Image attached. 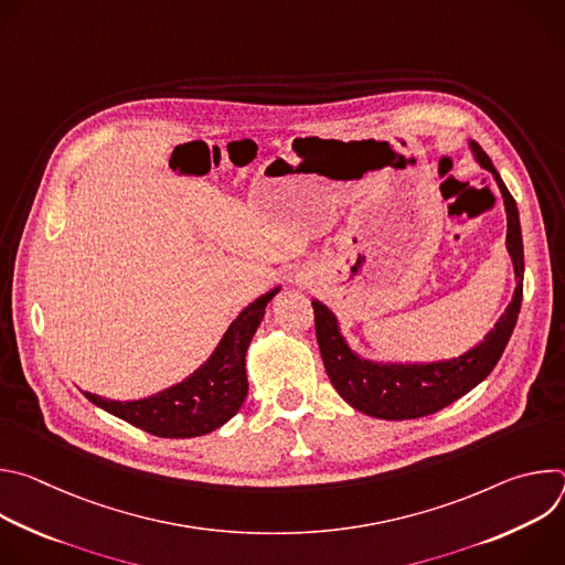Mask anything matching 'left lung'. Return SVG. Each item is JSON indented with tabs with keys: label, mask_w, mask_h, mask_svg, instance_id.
Listing matches in <instances>:
<instances>
[{
	"label": "left lung",
	"mask_w": 565,
	"mask_h": 565,
	"mask_svg": "<svg viewBox=\"0 0 565 565\" xmlns=\"http://www.w3.org/2000/svg\"><path fill=\"white\" fill-rule=\"evenodd\" d=\"M471 147L478 163L494 174L505 201L508 250L512 255L516 273L514 297L505 312L501 315V319L497 321V327L478 347H473L460 358L431 364H373L360 360L340 335L333 312L324 303L312 301L315 335L321 360H324V369L338 393L353 409L366 416L382 420H409L445 409L454 399L471 391L478 382H482L492 373L516 327L523 299L525 268L516 201L501 181L490 156L476 142H471Z\"/></svg>",
	"instance_id": "left-lung-1"
}]
</instances>
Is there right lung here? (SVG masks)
<instances>
[{"mask_svg":"<svg viewBox=\"0 0 565 565\" xmlns=\"http://www.w3.org/2000/svg\"><path fill=\"white\" fill-rule=\"evenodd\" d=\"M279 288L255 299L232 321L212 358L181 384L145 399L116 402L87 393L96 407L160 438H194L225 425L248 395L246 351L259 329L266 303Z\"/></svg>","mask_w":565,"mask_h":565,"instance_id":"right-lung-1","label":"right lung"}]
</instances>
